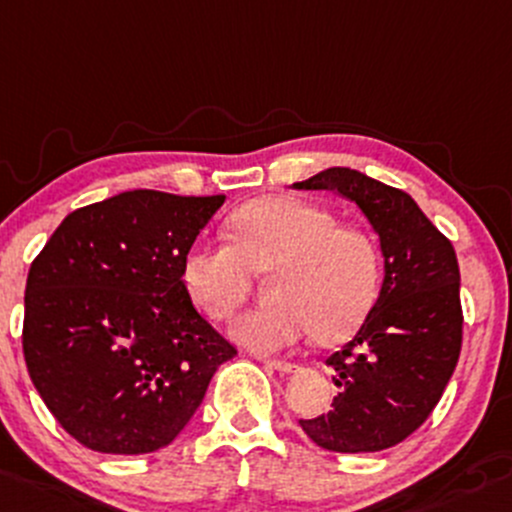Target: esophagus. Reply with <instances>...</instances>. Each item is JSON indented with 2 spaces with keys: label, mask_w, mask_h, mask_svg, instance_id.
<instances>
[{
  "label": "esophagus",
  "mask_w": 512,
  "mask_h": 512,
  "mask_svg": "<svg viewBox=\"0 0 512 512\" xmlns=\"http://www.w3.org/2000/svg\"><path fill=\"white\" fill-rule=\"evenodd\" d=\"M267 368L277 370V373H297L299 365L297 363H287V360H265Z\"/></svg>",
  "instance_id": "esophagus-1"
}]
</instances>
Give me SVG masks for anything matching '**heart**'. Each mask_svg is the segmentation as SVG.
<instances>
[{"mask_svg": "<svg viewBox=\"0 0 512 512\" xmlns=\"http://www.w3.org/2000/svg\"><path fill=\"white\" fill-rule=\"evenodd\" d=\"M233 242L201 238L184 257V284L215 321H230L250 294L252 270L272 274L274 301L247 311L235 338L252 351L294 346L314 331L343 338L360 324L378 294L375 242L336 215L294 196L260 198L230 218Z\"/></svg>", "mask_w": 512, "mask_h": 512, "instance_id": "1", "label": "heart"}]
</instances>
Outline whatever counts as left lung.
<instances>
[{
	"label": "left lung",
	"instance_id": "obj_1",
	"mask_svg": "<svg viewBox=\"0 0 512 512\" xmlns=\"http://www.w3.org/2000/svg\"><path fill=\"white\" fill-rule=\"evenodd\" d=\"M294 188L353 201L385 257L378 301L353 341L326 360L341 392L326 414L299 424L338 454L390 449L422 427L459 363L464 311L454 245L412 196L355 169L333 166Z\"/></svg>",
	"mask_w": 512,
	"mask_h": 512
}]
</instances>
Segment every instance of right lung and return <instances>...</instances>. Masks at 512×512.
Returning a JSON list of instances; mask_svg holds the SVG:
<instances>
[{
    "label": "right lung",
    "instance_id": "1",
    "mask_svg": "<svg viewBox=\"0 0 512 512\" xmlns=\"http://www.w3.org/2000/svg\"><path fill=\"white\" fill-rule=\"evenodd\" d=\"M225 196L117 193L31 262L24 360L56 422L100 454L169 446L238 348L193 306L184 257Z\"/></svg>",
    "mask_w": 512,
    "mask_h": 512
}]
</instances>
